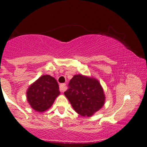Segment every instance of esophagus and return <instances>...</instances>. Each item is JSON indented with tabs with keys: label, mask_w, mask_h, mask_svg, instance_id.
Masks as SVG:
<instances>
[{
	"label": "esophagus",
	"mask_w": 147,
	"mask_h": 147,
	"mask_svg": "<svg viewBox=\"0 0 147 147\" xmlns=\"http://www.w3.org/2000/svg\"><path fill=\"white\" fill-rule=\"evenodd\" d=\"M66 84H60V86H59V90H60V91H61V92H63V91H65V90H66Z\"/></svg>",
	"instance_id": "1"
}]
</instances>
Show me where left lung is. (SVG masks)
<instances>
[{
  "mask_svg": "<svg viewBox=\"0 0 147 147\" xmlns=\"http://www.w3.org/2000/svg\"><path fill=\"white\" fill-rule=\"evenodd\" d=\"M64 95L77 113L84 117L91 116L105 102L103 90L98 80L75 75L69 81Z\"/></svg>",
  "mask_w": 147,
  "mask_h": 147,
  "instance_id": "obj_1",
  "label": "left lung"
}]
</instances>
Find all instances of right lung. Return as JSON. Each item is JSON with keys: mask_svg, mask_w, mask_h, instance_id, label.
Masks as SVG:
<instances>
[{"mask_svg": "<svg viewBox=\"0 0 147 147\" xmlns=\"http://www.w3.org/2000/svg\"><path fill=\"white\" fill-rule=\"evenodd\" d=\"M60 94L57 80L49 75L39 78L28 88L27 98L31 107L37 112L49 109Z\"/></svg>", "mask_w": 147, "mask_h": 147, "instance_id": "obj_1", "label": "right lung"}]
</instances>
